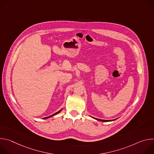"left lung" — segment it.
I'll list each match as a JSON object with an SVG mask.
<instances>
[{"mask_svg": "<svg viewBox=\"0 0 154 154\" xmlns=\"http://www.w3.org/2000/svg\"><path fill=\"white\" fill-rule=\"evenodd\" d=\"M91 118H94V119H96V120H98V121H102V122H110V121H115V120L117 119H112V120H104V119H100L95 118L92 117V116H91Z\"/></svg>", "mask_w": 154, "mask_h": 154, "instance_id": "obj_1", "label": "left lung"}]
</instances>
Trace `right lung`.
<instances>
[{
  "label": "right lung",
  "instance_id": "add662e5",
  "mask_svg": "<svg viewBox=\"0 0 154 154\" xmlns=\"http://www.w3.org/2000/svg\"><path fill=\"white\" fill-rule=\"evenodd\" d=\"M63 109V108L62 109H61L60 110H59L58 112H56L55 113H54V114H53V115H51V116H48V117H45V118H44L43 119H48V118H51V117H52V116H55V115H57V114H58L59 113H60L61 112V110Z\"/></svg>",
  "mask_w": 154,
  "mask_h": 154
}]
</instances>
